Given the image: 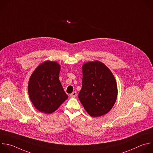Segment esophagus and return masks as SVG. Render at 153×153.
Segmentation results:
<instances>
[{"label": "esophagus", "instance_id": "1", "mask_svg": "<svg viewBox=\"0 0 153 153\" xmlns=\"http://www.w3.org/2000/svg\"><path fill=\"white\" fill-rule=\"evenodd\" d=\"M76 96H77V93H76V91L73 92L70 95V97H71V98H74V97H76Z\"/></svg>", "mask_w": 153, "mask_h": 153}]
</instances>
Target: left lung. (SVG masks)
<instances>
[{"label": "left lung", "mask_w": 153, "mask_h": 153, "mask_svg": "<svg viewBox=\"0 0 153 153\" xmlns=\"http://www.w3.org/2000/svg\"><path fill=\"white\" fill-rule=\"evenodd\" d=\"M82 87L79 98L87 113L92 117L108 114L114 106L118 95L116 80L111 71L98 61L82 66Z\"/></svg>", "instance_id": "8db88e82"}]
</instances>
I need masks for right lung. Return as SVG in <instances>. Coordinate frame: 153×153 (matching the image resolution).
Wrapping results in <instances>:
<instances>
[{
	"instance_id": "1",
	"label": "right lung",
	"mask_w": 153,
	"mask_h": 153,
	"mask_svg": "<svg viewBox=\"0 0 153 153\" xmlns=\"http://www.w3.org/2000/svg\"><path fill=\"white\" fill-rule=\"evenodd\" d=\"M60 70L58 62L46 61L35 68L29 78V96L41 112H54L68 98L59 79Z\"/></svg>"
}]
</instances>
